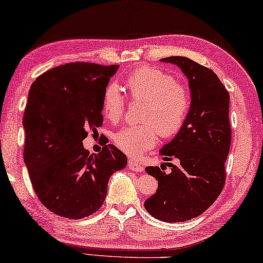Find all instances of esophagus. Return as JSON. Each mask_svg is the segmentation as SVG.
<instances>
[{
  "label": "esophagus",
  "mask_w": 263,
  "mask_h": 263,
  "mask_svg": "<svg viewBox=\"0 0 263 263\" xmlns=\"http://www.w3.org/2000/svg\"><path fill=\"white\" fill-rule=\"evenodd\" d=\"M128 169L132 171L142 172V171H144V166L142 165V164L135 162L133 159H128Z\"/></svg>",
  "instance_id": "obj_1"
}]
</instances>
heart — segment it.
<instances>
[{"instance_id": "1", "label": "heart", "mask_w": 263, "mask_h": 263, "mask_svg": "<svg viewBox=\"0 0 263 263\" xmlns=\"http://www.w3.org/2000/svg\"><path fill=\"white\" fill-rule=\"evenodd\" d=\"M131 98L144 101L138 125H128L115 135L116 146L131 157H139L155 146L158 135L172 137L181 130L190 109V92L172 74L151 66H140L125 80ZM103 111L118 123L125 111V98L116 84L103 96Z\"/></svg>"}]
</instances>
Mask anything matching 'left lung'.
Returning <instances> with one entry per match:
<instances>
[{"instance_id": "8db88e82", "label": "left lung", "mask_w": 263, "mask_h": 263, "mask_svg": "<svg viewBox=\"0 0 263 263\" xmlns=\"http://www.w3.org/2000/svg\"><path fill=\"white\" fill-rule=\"evenodd\" d=\"M178 66L189 80L190 109L181 130L159 154L171 163L166 174L163 163L145 171L158 181L156 194L144 203L159 221L185 222L204 213L221 194L226 182L224 164L232 142L229 93L213 70L185 57L160 59Z\"/></svg>"}]
</instances>
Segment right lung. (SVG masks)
Segmentation results:
<instances>
[{
    "mask_svg": "<svg viewBox=\"0 0 263 263\" xmlns=\"http://www.w3.org/2000/svg\"><path fill=\"white\" fill-rule=\"evenodd\" d=\"M118 65L70 62L47 70L28 93L23 159L42 204L62 217L80 219L100 209L107 183L127 158L115 145L89 155L88 131L103 125V96Z\"/></svg>",
    "mask_w": 263,
    "mask_h": 263,
    "instance_id": "obj_1",
    "label": "right lung"
}]
</instances>
